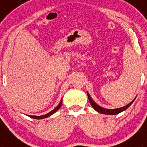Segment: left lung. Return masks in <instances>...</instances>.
I'll return each mask as SVG.
<instances>
[{
	"label": "left lung",
	"mask_w": 147,
	"mask_h": 147,
	"mask_svg": "<svg viewBox=\"0 0 147 147\" xmlns=\"http://www.w3.org/2000/svg\"><path fill=\"white\" fill-rule=\"evenodd\" d=\"M87 94H88V99H89L90 103L91 106L93 107V108L96 111H97V112L102 114H106V115H116V114H119L120 113L123 112V111L127 110V109L128 108V107H129L132 103H133V102H134L135 99H136V98H135L134 99L132 100V102H130V103H129L127 105L124 106V107H119V108H116V109H106V108H104V107H102L101 106L97 105V104L96 103L93 99H92L90 96V94L88 93V92H87Z\"/></svg>",
	"instance_id": "1"
}]
</instances>
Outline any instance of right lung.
Instances as JSON below:
<instances>
[{
    "label": "right lung",
    "mask_w": 147,
    "mask_h": 147,
    "mask_svg": "<svg viewBox=\"0 0 147 147\" xmlns=\"http://www.w3.org/2000/svg\"><path fill=\"white\" fill-rule=\"evenodd\" d=\"M62 98L61 99V101H60V102H59V105H58L57 106V107L54 109V110H51V112H49V113L45 114V115H28V116H29L30 118H32V119H45V118L49 117V116H51V115H53L54 113L57 112V110L60 108L61 105H62Z\"/></svg>",
    "instance_id": "1"
}]
</instances>
